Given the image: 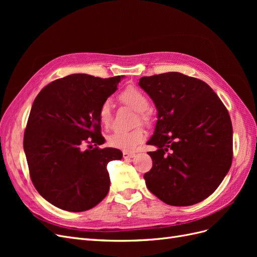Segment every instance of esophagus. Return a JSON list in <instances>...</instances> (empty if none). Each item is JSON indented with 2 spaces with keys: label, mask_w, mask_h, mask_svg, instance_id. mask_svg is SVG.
<instances>
[{
  "label": "esophagus",
  "mask_w": 257,
  "mask_h": 257,
  "mask_svg": "<svg viewBox=\"0 0 257 257\" xmlns=\"http://www.w3.org/2000/svg\"><path fill=\"white\" fill-rule=\"evenodd\" d=\"M134 157H135V153H133V152H123V158L125 160L133 159Z\"/></svg>",
  "instance_id": "obj_1"
}]
</instances>
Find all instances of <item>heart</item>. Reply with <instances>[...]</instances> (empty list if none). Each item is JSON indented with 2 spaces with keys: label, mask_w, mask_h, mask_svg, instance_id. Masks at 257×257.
<instances>
[{
  "label": "heart",
  "mask_w": 257,
  "mask_h": 257,
  "mask_svg": "<svg viewBox=\"0 0 257 257\" xmlns=\"http://www.w3.org/2000/svg\"><path fill=\"white\" fill-rule=\"evenodd\" d=\"M120 102L130 106L137 111L139 119L142 121H149V113L146 110L149 107V99L143 91L136 88H127L124 90L120 96ZM98 119L105 127H110L113 120L112 106L110 99H105L98 108ZM138 118H136V121ZM146 139V132L143 127H136L128 132H115L108 137V143L115 149L125 152L134 151L138 145Z\"/></svg>",
  "instance_id": "heart-1"
}]
</instances>
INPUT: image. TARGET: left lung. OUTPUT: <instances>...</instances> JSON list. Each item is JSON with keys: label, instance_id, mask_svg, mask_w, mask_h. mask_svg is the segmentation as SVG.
<instances>
[{"label": "left lung", "instance_id": "obj_1", "mask_svg": "<svg viewBox=\"0 0 257 257\" xmlns=\"http://www.w3.org/2000/svg\"><path fill=\"white\" fill-rule=\"evenodd\" d=\"M139 85L158 109L148 145L153 165L147 188L172 206L200 203L217 189L232 161V126L226 107L209 85L170 72L142 77Z\"/></svg>", "mask_w": 257, "mask_h": 257}]
</instances>
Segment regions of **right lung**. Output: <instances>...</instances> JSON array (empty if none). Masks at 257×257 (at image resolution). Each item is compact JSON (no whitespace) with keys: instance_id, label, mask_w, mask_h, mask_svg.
<instances>
[{"instance_id":"right-lung-1","label":"right lung","mask_w":257,"mask_h":257,"mask_svg":"<svg viewBox=\"0 0 257 257\" xmlns=\"http://www.w3.org/2000/svg\"><path fill=\"white\" fill-rule=\"evenodd\" d=\"M122 78L68 75L46 85L34 99L23 149L35 189L53 206L81 212L108 194L107 164L121 160L122 152L97 147L105 143L98 108Z\"/></svg>"}]
</instances>
